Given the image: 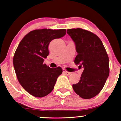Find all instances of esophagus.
<instances>
[{
	"instance_id": "obj_1",
	"label": "esophagus",
	"mask_w": 121,
	"mask_h": 121,
	"mask_svg": "<svg viewBox=\"0 0 121 121\" xmlns=\"http://www.w3.org/2000/svg\"><path fill=\"white\" fill-rule=\"evenodd\" d=\"M63 73H64L65 75H67V76L70 75H71V72H69L66 71V70L64 69H63Z\"/></svg>"
}]
</instances>
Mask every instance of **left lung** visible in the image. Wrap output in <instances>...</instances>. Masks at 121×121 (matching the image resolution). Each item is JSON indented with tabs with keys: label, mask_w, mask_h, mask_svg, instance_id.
Wrapping results in <instances>:
<instances>
[{
	"label": "left lung",
	"mask_w": 121,
	"mask_h": 121,
	"mask_svg": "<svg viewBox=\"0 0 121 121\" xmlns=\"http://www.w3.org/2000/svg\"><path fill=\"white\" fill-rule=\"evenodd\" d=\"M75 44L78 55L74 63L84 68L79 83L73 84L75 92L83 99L97 95L109 75V60L100 38L91 31L80 28L67 30Z\"/></svg>",
	"instance_id": "left-lung-1"
}]
</instances>
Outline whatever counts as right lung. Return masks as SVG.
Segmentation results:
<instances>
[{
  "label": "right lung",
  "instance_id": "right-lung-1",
  "mask_svg": "<svg viewBox=\"0 0 121 121\" xmlns=\"http://www.w3.org/2000/svg\"><path fill=\"white\" fill-rule=\"evenodd\" d=\"M66 34L65 29H38L29 32L20 42L14 54L13 65L22 87L30 95L42 98L53 90L61 68H50L43 64L53 39Z\"/></svg>",
  "mask_w": 121,
  "mask_h": 121
}]
</instances>
